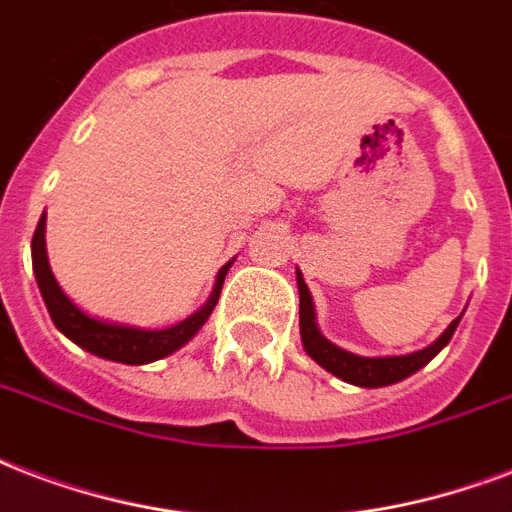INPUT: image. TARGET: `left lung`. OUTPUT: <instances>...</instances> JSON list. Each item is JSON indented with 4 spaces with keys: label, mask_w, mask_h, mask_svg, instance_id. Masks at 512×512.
I'll use <instances>...</instances> for the list:
<instances>
[{
    "label": "left lung",
    "mask_w": 512,
    "mask_h": 512,
    "mask_svg": "<svg viewBox=\"0 0 512 512\" xmlns=\"http://www.w3.org/2000/svg\"><path fill=\"white\" fill-rule=\"evenodd\" d=\"M296 285H299V334L304 350L310 355L318 366H323L328 374L339 376L342 382L355 384V387H387V384L403 382L406 376L417 374L419 368H425L430 360L438 355V352L451 342V336L457 331V320H451V326L443 331L438 339H435L430 347L417 352H408V355H384V358H366V355H355V352L344 350L339 344L328 342L323 331L318 328V315H315V301H312V293L304 283V277L296 269Z\"/></svg>",
    "instance_id": "obj_1"
}]
</instances>
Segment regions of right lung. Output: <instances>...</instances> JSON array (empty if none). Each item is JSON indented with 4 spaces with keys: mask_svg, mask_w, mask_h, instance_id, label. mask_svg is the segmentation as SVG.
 <instances>
[{
    "mask_svg": "<svg viewBox=\"0 0 512 512\" xmlns=\"http://www.w3.org/2000/svg\"><path fill=\"white\" fill-rule=\"evenodd\" d=\"M45 227L47 216L42 213V219L37 224L34 240H31V264H34V277H37L39 293L45 299V307L53 318L55 328L61 331L66 339L87 350L90 355H98L104 360H114V363H125V366H146L154 360L168 358L176 350H181L189 339H192L205 320L211 318L213 307L219 301L221 285L227 277L232 261H227L216 275V285H213L211 296L202 304L200 310L192 312L189 318H184L176 326L168 328H141L130 326V323H117V320H104L87 315L82 307H77L74 301L66 296L58 280H55L50 261H47V245H45Z\"/></svg>",
    "mask_w": 512,
    "mask_h": 512,
    "instance_id": "obj_1",
    "label": "right lung"
}]
</instances>
